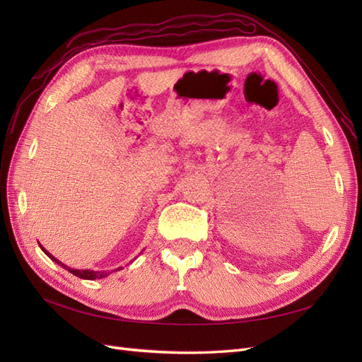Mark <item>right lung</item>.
I'll list each match as a JSON object with an SVG mask.
<instances>
[{
    "label": "right lung",
    "mask_w": 362,
    "mask_h": 362,
    "mask_svg": "<svg viewBox=\"0 0 362 362\" xmlns=\"http://www.w3.org/2000/svg\"><path fill=\"white\" fill-rule=\"evenodd\" d=\"M40 249L45 252V254L54 261V262H57V264L60 266V267H63V269H66L68 272H71L72 275H75V276H78V278H81V279H90V281H93V279H101V278H105V276H108L110 275L112 272H115V270H112V272H95V270H78V269H71V267H68L66 264H63L62 261H59L56 257H52L49 252L43 247V246H40ZM120 269V267H119ZM119 269H116V270H119Z\"/></svg>",
    "instance_id": "add662e5"
}]
</instances>
